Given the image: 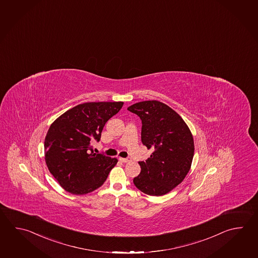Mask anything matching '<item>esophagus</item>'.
I'll use <instances>...</instances> for the list:
<instances>
[{
	"instance_id": "esophagus-1",
	"label": "esophagus",
	"mask_w": 258,
	"mask_h": 258,
	"mask_svg": "<svg viewBox=\"0 0 258 258\" xmlns=\"http://www.w3.org/2000/svg\"><path fill=\"white\" fill-rule=\"evenodd\" d=\"M119 161H121L122 163H130V162H132V159L131 158H119Z\"/></svg>"
}]
</instances>
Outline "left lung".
Returning <instances> with one entry per match:
<instances>
[{
    "label": "left lung",
    "mask_w": 258,
    "mask_h": 258,
    "mask_svg": "<svg viewBox=\"0 0 258 258\" xmlns=\"http://www.w3.org/2000/svg\"><path fill=\"white\" fill-rule=\"evenodd\" d=\"M142 119V142L153 153L139 162L141 174L133 179L138 189L163 196L177 186L189 172L194 140L183 118L159 101H142L127 107Z\"/></svg>",
    "instance_id": "left-lung-1"
}]
</instances>
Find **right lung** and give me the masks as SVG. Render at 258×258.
Returning a JSON list of instances; mask_svg holds the SVG:
<instances>
[{"label": "right lung", "instance_id": "right-lung-1", "mask_svg": "<svg viewBox=\"0 0 258 258\" xmlns=\"http://www.w3.org/2000/svg\"><path fill=\"white\" fill-rule=\"evenodd\" d=\"M123 102H91L69 109L53 122L45 138L47 168L60 186L74 195L100 187L117 163L116 158L96 154L105 123L120 110Z\"/></svg>", "mask_w": 258, "mask_h": 258}]
</instances>
